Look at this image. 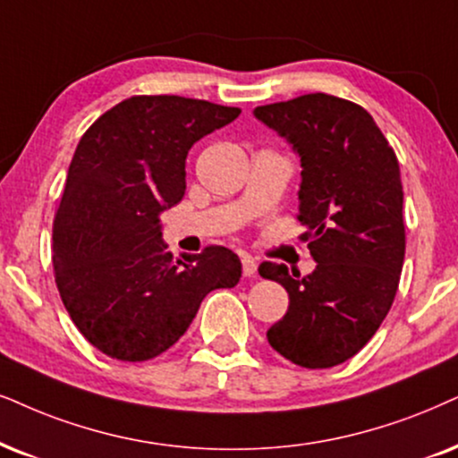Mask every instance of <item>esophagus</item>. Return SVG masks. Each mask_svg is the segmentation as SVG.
Returning a JSON list of instances; mask_svg holds the SVG:
<instances>
[{"mask_svg": "<svg viewBox=\"0 0 458 458\" xmlns=\"http://www.w3.org/2000/svg\"><path fill=\"white\" fill-rule=\"evenodd\" d=\"M256 272H258L256 259H253L251 256H247V253H245V256H242V275L251 279V276H256Z\"/></svg>", "mask_w": 458, "mask_h": 458, "instance_id": "obj_1", "label": "esophagus"}]
</instances>
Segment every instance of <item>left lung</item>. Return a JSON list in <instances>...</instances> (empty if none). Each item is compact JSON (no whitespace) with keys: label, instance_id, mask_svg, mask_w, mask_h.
Returning a JSON list of instances; mask_svg holds the SVG:
<instances>
[{"label":"left lung","instance_id":"left-lung-1","mask_svg":"<svg viewBox=\"0 0 458 458\" xmlns=\"http://www.w3.org/2000/svg\"><path fill=\"white\" fill-rule=\"evenodd\" d=\"M253 115L300 156L296 217L317 262L306 276L259 264V275L289 293L285 317L266 338L296 366H338L368 344L397 293L406 253L397 156L366 109L326 92L259 106Z\"/></svg>","mask_w":458,"mask_h":458}]
</instances>
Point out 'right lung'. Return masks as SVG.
Segmentation results:
<instances>
[{
    "label": "right lung",
    "mask_w": 458,
    "mask_h": 458,
    "mask_svg": "<svg viewBox=\"0 0 458 458\" xmlns=\"http://www.w3.org/2000/svg\"><path fill=\"white\" fill-rule=\"evenodd\" d=\"M239 114L177 95H139L80 139L52 224V266L75 327L107 357H158L186 334L207 293L239 283L236 253L211 245L175 259L160 225V213L186 194L190 148Z\"/></svg>",
    "instance_id": "right-lung-1"
}]
</instances>
